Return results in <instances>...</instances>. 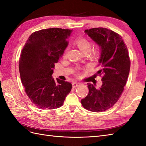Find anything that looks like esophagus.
Masks as SVG:
<instances>
[{
  "instance_id": "1",
  "label": "esophagus",
  "mask_w": 146,
  "mask_h": 146,
  "mask_svg": "<svg viewBox=\"0 0 146 146\" xmlns=\"http://www.w3.org/2000/svg\"><path fill=\"white\" fill-rule=\"evenodd\" d=\"M80 85V83H78V82H73L72 83V86H73V87H74V88L76 87V86H79Z\"/></svg>"
}]
</instances>
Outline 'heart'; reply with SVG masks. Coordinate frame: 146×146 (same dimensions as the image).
Segmentation results:
<instances>
[{
  "label": "heart",
  "mask_w": 146,
  "mask_h": 146,
  "mask_svg": "<svg viewBox=\"0 0 146 146\" xmlns=\"http://www.w3.org/2000/svg\"><path fill=\"white\" fill-rule=\"evenodd\" d=\"M75 44L78 46L80 50L83 54H86L88 52L89 54L92 57H97L100 54V48L98 46L96 45L94 48L91 49V42L89 40L85 38H81L76 40Z\"/></svg>",
  "instance_id": "1"
}]
</instances>
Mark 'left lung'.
<instances>
[{
	"label": "left lung",
	"instance_id": "left-lung-1",
	"mask_svg": "<svg viewBox=\"0 0 146 146\" xmlns=\"http://www.w3.org/2000/svg\"><path fill=\"white\" fill-rule=\"evenodd\" d=\"M85 33L100 46L101 54L97 75L102 76L100 88L87 83L89 92L81 103L94 112L105 111L119 100L127 80L131 60L128 49L119 34L103 27L86 29Z\"/></svg>",
	"mask_w": 146,
	"mask_h": 146
}]
</instances>
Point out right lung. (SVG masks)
<instances>
[{
    "label": "right lung",
    "instance_id": "1",
    "mask_svg": "<svg viewBox=\"0 0 146 146\" xmlns=\"http://www.w3.org/2000/svg\"><path fill=\"white\" fill-rule=\"evenodd\" d=\"M71 29L49 28L31 34L20 56L19 68L26 94L37 107L54 109L62 106L72 85L52 77L63 55Z\"/></svg>",
    "mask_w": 146,
    "mask_h": 146
}]
</instances>
